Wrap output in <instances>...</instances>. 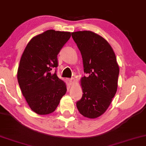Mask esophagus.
<instances>
[{"mask_svg": "<svg viewBox=\"0 0 146 146\" xmlns=\"http://www.w3.org/2000/svg\"><path fill=\"white\" fill-rule=\"evenodd\" d=\"M69 83H70L71 84H74L75 82V80L74 78H71V79H69Z\"/></svg>", "mask_w": 146, "mask_h": 146, "instance_id": "obj_1", "label": "esophagus"}]
</instances>
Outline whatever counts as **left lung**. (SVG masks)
<instances>
[{
	"instance_id": "8db88e82",
	"label": "left lung",
	"mask_w": 146,
	"mask_h": 146,
	"mask_svg": "<svg viewBox=\"0 0 146 146\" xmlns=\"http://www.w3.org/2000/svg\"><path fill=\"white\" fill-rule=\"evenodd\" d=\"M81 54L84 72L80 79L82 98L76 104L80 114L89 119L103 115L111 103L118 86L119 67L107 40L90 31L71 33Z\"/></svg>"
}]
</instances>
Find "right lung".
<instances>
[{
    "instance_id": "add662e5",
    "label": "right lung",
    "mask_w": 146,
    "mask_h": 146,
    "mask_svg": "<svg viewBox=\"0 0 146 146\" xmlns=\"http://www.w3.org/2000/svg\"><path fill=\"white\" fill-rule=\"evenodd\" d=\"M70 37V32L47 30L33 37L21 56L17 80L29 108L38 115L54 112L66 94V82L51 71L58 67L57 55Z\"/></svg>"
}]
</instances>
